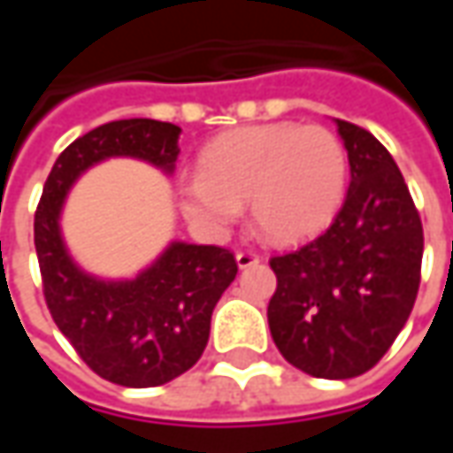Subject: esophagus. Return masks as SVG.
<instances>
[{
  "mask_svg": "<svg viewBox=\"0 0 453 453\" xmlns=\"http://www.w3.org/2000/svg\"><path fill=\"white\" fill-rule=\"evenodd\" d=\"M262 262V257L257 252H250V250H242V252H236V265H239V270H247V267H254V265H259Z\"/></svg>",
  "mask_w": 453,
  "mask_h": 453,
  "instance_id": "obj_1",
  "label": "esophagus"
}]
</instances>
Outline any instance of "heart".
Instances as JSON below:
<instances>
[{
	"instance_id": "b5f03b06",
	"label": "heart",
	"mask_w": 453,
	"mask_h": 453,
	"mask_svg": "<svg viewBox=\"0 0 453 453\" xmlns=\"http://www.w3.org/2000/svg\"><path fill=\"white\" fill-rule=\"evenodd\" d=\"M348 153L322 126H250L211 141L199 173L183 176L176 196L183 217L203 232H224L250 203L257 232L295 244L330 224L345 196Z\"/></svg>"
}]
</instances>
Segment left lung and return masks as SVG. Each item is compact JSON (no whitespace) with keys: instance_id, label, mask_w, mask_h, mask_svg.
I'll return each instance as SVG.
<instances>
[{"instance_id":"left-lung-1","label":"left lung","mask_w":453,"mask_h":453,"mask_svg":"<svg viewBox=\"0 0 453 453\" xmlns=\"http://www.w3.org/2000/svg\"><path fill=\"white\" fill-rule=\"evenodd\" d=\"M348 149V196L320 236L270 267L272 340L315 378H356L388 353L409 320L424 257L418 209L393 156L373 133L338 120Z\"/></svg>"}]
</instances>
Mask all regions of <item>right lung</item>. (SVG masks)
<instances>
[{
    "label": "right lung",
    "mask_w": 453,
    "mask_h": 453,
    "mask_svg": "<svg viewBox=\"0 0 453 453\" xmlns=\"http://www.w3.org/2000/svg\"><path fill=\"white\" fill-rule=\"evenodd\" d=\"M179 133V126L150 118L97 126L58 156L35 211V250L52 320L93 373L128 388L164 386L199 360L211 312L239 270L234 252L176 242L131 282H100L67 257L58 217L73 181L108 156H135L171 171Z\"/></svg>",
    "instance_id": "1"
}]
</instances>
